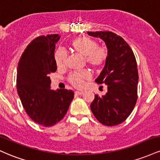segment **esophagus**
I'll use <instances>...</instances> for the list:
<instances>
[{"mask_svg": "<svg viewBox=\"0 0 160 160\" xmlns=\"http://www.w3.org/2000/svg\"><path fill=\"white\" fill-rule=\"evenodd\" d=\"M75 94H76V95H82V94H83V92L76 91V92H75Z\"/></svg>", "mask_w": 160, "mask_h": 160, "instance_id": "obj_1", "label": "esophagus"}]
</instances>
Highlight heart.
Masks as SVG:
<instances>
[{
  "label": "heart",
  "instance_id": "1",
  "mask_svg": "<svg viewBox=\"0 0 160 160\" xmlns=\"http://www.w3.org/2000/svg\"><path fill=\"white\" fill-rule=\"evenodd\" d=\"M70 47L78 54L85 57L86 63L94 69H99L105 65L108 60L107 49L98 47V43L88 37H78L71 40ZM55 62L58 68L64 67L66 61V53L62 49H58L54 55ZM91 73L88 70H82L71 74L68 81L78 89H82L86 82L90 80Z\"/></svg>",
  "mask_w": 160,
  "mask_h": 160
}]
</instances>
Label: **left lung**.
Segmentation results:
<instances>
[{"label":"left lung","mask_w":160,"mask_h":160,"mask_svg":"<svg viewBox=\"0 0 160 160\" xmlns=\"http://www.w3.org/2000/svg\"><path fill=\"white\" fill-rule=\"evenodd\" d=\"M103 40L108 57L103 70L95 80L105 84L108 92L95 95L90 108L95 118L104 126L122 123L131 114L138 98V72L135 55L122 38L111 32H87Z\"/></svg>","instance_id":"obj_1"}]
</instances>
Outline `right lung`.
<instances>
[{
	"label": "right lung",
	"instance_id": "add662e5",
	"mask_svg": "<svg viewBox=\"0 0 160 160\" xmlns=\"http://www.w3.org/2000/svg\"><path fill=\"white\" fill-rule=\"evenodd\" d=\"M58 34L40 36L27 46L20 57L16 88L22 104L33 121L45 127L62 120L74 92L68 89H50L49 74L56 71L54 58Z\"/></svg>",
	"mask_w": 160,
	"mask_h": 160
}]
</instances>
